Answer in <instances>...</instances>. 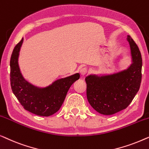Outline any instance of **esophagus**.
<instances>
[{"label": "esophagus", "mask_w": 149, "mask_h": 149, "mask_svg": "<svg viewBox=\"0 0 149 149\" xmlns=\"http://www.w3.org/2000/svg\"><path fill=\"white\" fill-rule=\"evenodd\" d=\"M88 72V69L86 68H83L80 70V74L81 75H84Z\"/></svg>", "instance_id": "1"}]
</instances>
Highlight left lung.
Segmentation results:
<instances>
[{
    "label": "left lung",
    "instance_id": "8db88e82",
    "mask_svg": "<svg viewBox=\"0 0 149 149\" xmlns=\"http://www.w3.org/2000/svg\"><path fill=\"white\" fill-rule=\"evenodd\" d=\"M132 63L127 70L116 74L85 78L89 103L100 114L109 116L127 108L139 91L142 79V60L138 46L127 36Z\"/></svg>",
    "mask_w": 149,
    "mask_h": 149
}]
</instances>
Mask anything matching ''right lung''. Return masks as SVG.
<instances>
[{
    "label": "right lung",
    "instance_id": "1",
    "mask_svg": "<svg viewBox=\"0 0 149 149\" xmlns=\"http://www.w3.org/2000/svg\"><path fill=\"white\" fill-rule=\"evenodd\" d=\"M23 41L24 38L15 47L10 61L12 91L24 109L40 116H52L59 110L70 86L79 78V74L57 79L42 88L31 84L24 78L18 64Z\"/></svg>",
    "mask_w": 149,
    "mask_h": 149
}]
</instances>
